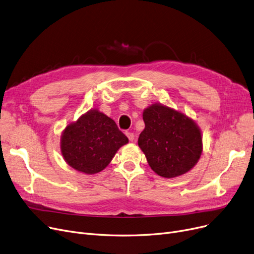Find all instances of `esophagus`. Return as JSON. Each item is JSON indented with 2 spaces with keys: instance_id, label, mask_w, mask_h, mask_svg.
<instances>
[{
  "instance_id": "obj_1",
  "label": "esophagus",
  "mask_w": 254,
  "mask_h": 254,
  "mask_svg": "<svg viewBox=\"0 0 254 254\" xmlns=\"http://www.w3.org/2000/svg\"><path fill=\"white\" fill-rule=\"evenodd\" d=\"M126 135H127V137L128 138L129 141H134L135 136H134L133 133H131V131H126Z\"/></svg>"
}]
</instances>
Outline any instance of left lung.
<instances>
[{"label":"left lung","mask_w":254,"mask_h":254,"mask_svg":"<svg viewBox=\"0 0 254 254\" xmlns=\"http://www.w3.org/2000/svg\"><path fill=\"white\" fill-rule=\"evenodd\" d=\"M143 120L145 128L138 144L154 172L170 179L194 167L202 151V139L193 120L162 105L145 109Z\"/></svg>","instance_id":"1"}]
</instances>
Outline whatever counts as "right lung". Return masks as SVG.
I'll return each instance as SVG.
<instances>
[{
    "mask_svg": "<svg viewBox=\"0 0 254 254\" xmlns=\"http://www.w3.org/2000/svg\"><path fill=\"white\" fill-rule=\"evenodd\" d=\"M127 142L114 120L97 110H90L75 124L66 127L61 152L69 166L92 174L105 169L119 147Z\"/></svg>",
    "mask_w": 254,
    "mask_h": 254,
    "instance_id": "1",
    "label": "right lung"
}]
</instances>
